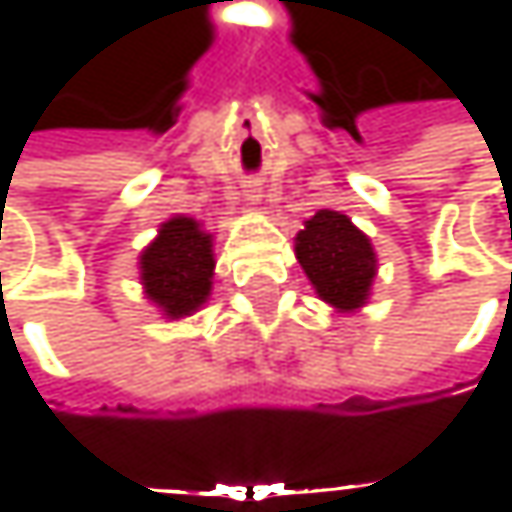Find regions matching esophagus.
<instances>
[{
    "mask_svg": "<svg viewBox=\"0 0 512 512\" xmlns=\"http://www.w3.org/2000/svg\"><path fill=\"white\" fill-rule=\"evenodd\" d=\"M246 201H252V204L260 201V189H257V183H249V186H246Z\"/></svg>",
    "mask_w": 512,
    "mask_h": 512,
    "instance_id": "obj_1",
    "label": "esophagus"
}]
</instances>
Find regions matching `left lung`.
I'll return each mask as SVG.
<instances>
[{"instance_id": "left-lung-1", "label": "left lung", "mask_w": 512, "mask_h": 512, "mask_svg": "<svg viewBox=\"0 0 512 512\" xmlns=\"http://www.w3.org/2000/svg\"><path fill=\"white\" fill-rule=\"evenodd\" d=\"M296 260L323 302L338 311L364 308L376 278V252L344 213H314L296 234Z\"/></svg>"}]
</instances>
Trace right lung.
<instances>
[{
	"label": "right lung",
	"mask_w": 512,
	"mask_h": 512,
	"mask_svg": "<svg viewBox=\"0 0 512 512\" xmlns=\"http://www.w3.org/2000/svg\"><path fill=\"white\" fill-rule=\"evenodd\" d=\"M213 237L189 216L159 225L156 240L139 257L145 296L168 320L195 314L213 287Z\"/></svg>",
	"instance_id": "add662e5"
}]
</instances>
